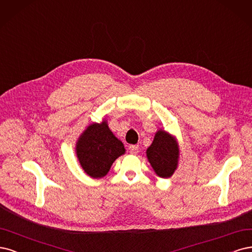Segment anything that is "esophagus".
I'll return each mask as SVG.
<instances>
[{
	"instance_id": "obj_1",
	"label": "esophagus",
	"mask_w": 252,
	"mask_h": 252,
	"mask_svg": "<svg viewBox=\"0 0 252 252\" xmlns=\"http://www.w3.org/2000/svg\"><path fill=\"white\" fill-rule=\"evenodd\" d=\"M128 151L129 153L133 154V155H135V154L138 153V145H129Z\"/></svg>"
}]
</instances>
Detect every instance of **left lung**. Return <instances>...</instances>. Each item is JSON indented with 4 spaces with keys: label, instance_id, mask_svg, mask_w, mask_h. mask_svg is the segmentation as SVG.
Returning <instances> with one entry per match:
<instances>
[{
    "label": "left lung",
    "instance_id": "1",
    "mask_svg": "<svg viewBox=\"0 0 252 252\" xmlns=\"http://www.w3.org/2000/svg\"><path fill=\"white\" fill-rule=\"evenodd\" d=\"M147 157L157 176L169 178L175 173L179 159V147L175 137L159 129L147 150Z\"/></svg>",
    "mask_w": 252,
    "mask_h": 252
}]
</instances>
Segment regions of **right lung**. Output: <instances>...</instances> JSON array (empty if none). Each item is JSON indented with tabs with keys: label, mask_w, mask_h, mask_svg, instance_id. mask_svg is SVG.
Here are the masks:
<instances>
[{
	"label": "right lung",
	"mask_w": 252,
	"mask_h": 252,
	"mask_svg": "<svg viewBox=\"0 0 252 252\" xmlns=\"http://www.w3.org/2000/svg\"><path fill=\"white\" fill-rule=\"evenodd\" d=\"M75 151L85 173L98 179L109 173L113 162L124 155L126 149L109 128L107 120H103L85 129L76 142Z\"/></svg>",
	"instance_id": "right-lung-1"
}]
</instances>
